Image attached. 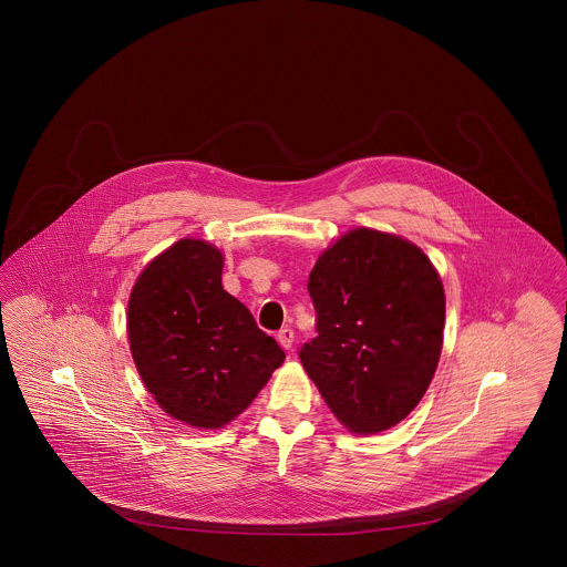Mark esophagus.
I'll return each mask as SVG.
<instances>
[{
    "mask_svg": "<svg viewBox=\"0 0 567 567\" xmlns=\"http://www.w3.org/2000/svg\"><path fill=\"white\" fill-rule=\"evenodd\" d=\"M277 341L281 343L284 350H290L292 348V341H295V330L290 327H284L277 332Z\"/></svg>",
    "mask_w": 567,
    "mask_h": 567,
    "instance_id": "obj_1",
    "label": "esophagus"
}]
</instances>
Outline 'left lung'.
<instances>
[{
  "label": "left lung",
  "instance_id": "left-lung-1",
  "mask_svg": "<svg viewBox=\"0 0 567 567\" xmlns=\"http://www.w3.org/2000/svg\"><path fill=\"white\" fill-rule=\"evenodd\" d=\"M316 330L298 350L332 414L357 433L408 416L437 369L446 297L412 245L369 228L327 249L307 281Z\"/></svg>",
  "mask_w": 567,
  "mask_h": 567
}]
</instances>
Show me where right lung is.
<instances>
[{"label": "right lung", "mask_w": 567, "mask_h": 567, "mask_svg": "<svg viewBox=\"0 0 567 567\" xmlns=\"http://www.w3.org/2000/svg\"><path fill=\"white\" fill-rule=\"evenodd\" d=\"M221 267L209 243L179 240L143 270L127 307L130 350L145 386L166 414L200 429L239 416L286 358L224 290Z\"/></svg>", "instance_id": "obj_1"}]
</instances>
